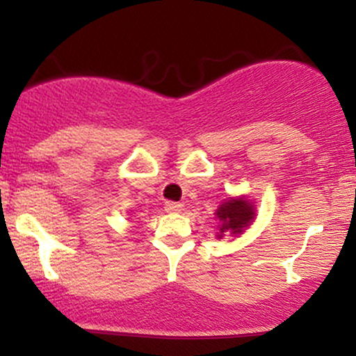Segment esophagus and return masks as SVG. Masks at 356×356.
I'll list each match as a JSON object with an SVG mask.
<instances>
[{
    "instance_id": "1",
    "label": "esophagus",
    "mask_w": 356,
    "mask_h": 356,
    "mask_svg": "<svg viewBox=\"0 0 356 356\" xmlns=\"http://www.w3.org/2000/svg\"><path fill=\"white\" fill-rule=\"evenodd\" d=\"M184 207L182 202H175V201H167L165 202V211L167 212H181Z\"/></svg>"
}]
</instances>
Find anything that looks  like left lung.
<instances>
[{
  "mask_svg": "<svg viewBox=\"0 0 356 356\" xmlns=\"http://www.w3.org/2000/svg\"><path fill=\"white\" fill-rule=\"evenodd\" d=\"M216 216L220 220L219 238H222L224 232L241 234L244 227L254 219V211L246 199H229L227 202L220 204Z\"/></svg>",
  "mask_w": 356,
  "mask_h": 356,
  "instance_id": "1",
  "label": "left lung"
}]
</instances>
